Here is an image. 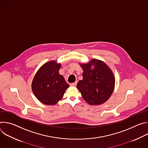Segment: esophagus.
Returning <instances> with one entry per match:
<instances>
[{"instance_id": "34e87169", "label": "esophagus", "mask_w": 148, "mask_h": 148, "mask_svg": "<svg viewBox=\"0 0 148 148\" xmlns=\"http://www.w3.org/2000/svg\"><path fill=\"white\" fill-rule=\"evenodd\" d=\"M77 81H75V82H73V83H71L70 84V86L71 87H75L77 86Z\"/></svg>"}]
</instances>
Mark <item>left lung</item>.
<instances>
[{
    "mask_svg": "<svg viewBox=\"0 0 148 148\" xmlns=\"http://www.w3.org/2000/svg\"><path fill=\"white\" fill-rule=\"evenodd\" d=\"M83 70L82 80L77 88L84 99L91 105H99L108 100L115 87V79L110 68L98 59L79 64Z\"/></svg>",
    "mask_w": 148,
    "mask_h": 148,
    "instance_id": "left-lung-1",
    "label": "left lung"
}]
</instances>
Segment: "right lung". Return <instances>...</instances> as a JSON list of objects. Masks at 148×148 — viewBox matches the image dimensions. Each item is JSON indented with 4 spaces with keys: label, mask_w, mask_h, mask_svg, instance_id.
Wrapping results in <instances>:
<instances>
[{
    "label": "right lung",
    "mask_w": 148,
    "mask_h": 148,
    "mask_svg": "<svg viewBox=\"0 0 148 148\" xmlns=\"http://www.w3.org/2000/svg\"><path fill=\"white\" fill-rule=\"evenodd\" d=\"M61 65L52 60L46 62L36 73L32 83L35 97L41 103L56 105L64 95L69 85L59 74Z\"/></svg>",
    "instance_id": "1"
}]
</instances>
